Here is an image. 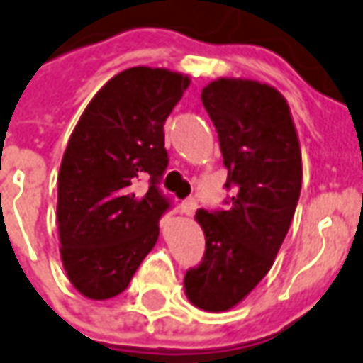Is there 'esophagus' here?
<instances>
[{
	"label": "esophagus",
	"mask_w": 363,
	"mask_h": 363,
	"mask_svg": "<svg viewBox=\"0 0 363 363\" xmlns=\"http://www.w3.org/2000/svg\"><path fill=\"white\" fill-rule=\"evenodd\" d=\"M181 207L184 215H192V213L196 211V207H198V200H196V198H188V200L182 201Z\"/></svg>",
	"instance_id": "esophagus-1"
}]
</instances>
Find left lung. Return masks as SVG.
Here are the masks:
<instances>
[{"instance_id":"1","label":"left lung","mask_w":363,"mask_h":363,"mask_svg":"<svg viewBox=\"0 0 363 363\" xmlns=\"http://www.w3.org/2000/svg\"><path fill=\"white\" fill-rule=\"evenodd\" d=\"M228 179L226 211H196L206 257L184 276L188 301L206 312L240 304L267 276L297 207L303 160L286 96L268 83L218 77L201 91Z\"/></svg>"}]
</instances>
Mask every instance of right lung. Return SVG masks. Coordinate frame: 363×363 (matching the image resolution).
I'll return each mask as SVG.
<instances>
[{
  "instance_id": "1",
  "label": "right lung",
  "mask_w": 363,
  "mask_h": 363,
  "mask_svg": "<svg viewBox=\"0 0 363 363\" xmlns=\"http://www.w3.org/2000/svg\"><path fill=\"white\" fill-rule=\"evenodd\" d=\"M190 85L167 68L133 66L102 85L79 116L59 171L60 259L83 297L106 301L131 281L160 236L169 201L157 190L167 167L163 123ZM151 177L149 192L132 184Z\"/></svg>"
}]
</instances>
